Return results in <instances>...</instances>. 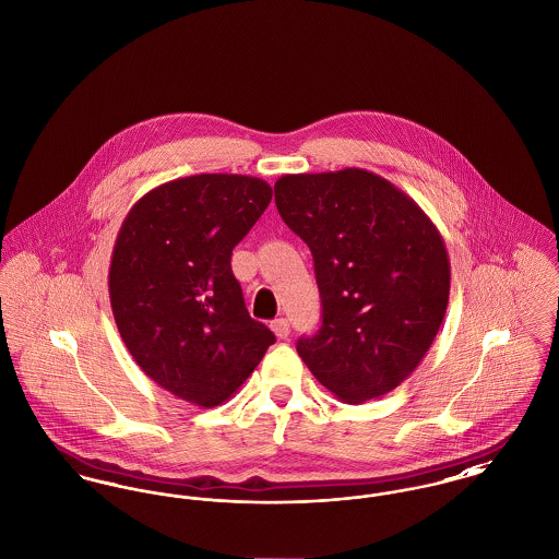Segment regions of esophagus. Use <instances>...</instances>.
<instances>
[{"mask_svg":"<svg viewBox=\"0 0 559 559\" xmlns=\"http://www.w3.org/2000/svg\"><path fill=\"white\" fill-rule=\"evenodd\" d=\"M271 331L280 336V338H286V336L290 335V322L286 318H277V320L271 322Z\"/></svg>","mask_w":559,"mask_h":559,"instance_id":"esophagus-1","label":"esophagus"}]
</instances>
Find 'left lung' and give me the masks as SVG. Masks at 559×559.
I'll list each match as a JSON object with an SVG mask.
<instances>
[{"mask_svg":"<svg viewBox=\"0 0 559 559\" xmlns=\"http://www.w3.org/2000/svg\"><path fill=\"white\" fill-rule=\"evenodd\" d=\"M275 205L309 246L322 326L298 356L349 405L392 392L417 369L445 318V241L385 178L347 167L282 176Z\"/></svg>","mask_w":559,"mask_h":559,"instance_id":"8db88e82","label":"left lung"}]
</instances>
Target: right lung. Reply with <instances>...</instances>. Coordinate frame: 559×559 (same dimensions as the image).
<instances>
[{
	"label": "right lung",
	"instance_id": "obj_1",
	"mask_svg": "<svg viewBox=\"0 0 559 559\" xmlns=\"http://www.w3.org/2000/svg\"><path fill=\"white\" fill-rule=\"evenodd\" d=\"M271 197L261 178L199 174L152 188L118 230L108 275L118 333L152 381L197 407L228 401L275 343L230 269Z\"/></svg>",
	"mask_w": 559,
	"mask_h": 559
}]
</instances>
